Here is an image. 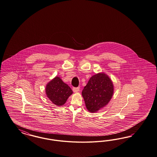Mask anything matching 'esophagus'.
Returning a JSON list of instances; mask_svg holds the SVG:
<instances>
[{"instance_id": "34e87169", "label": "esophagus", "mask_w": 157, "mask_h": 157, "mask_svg": "<svg viewBox=\"0 0 157 157\" xmlns=\"http://www.w3.org/2000/svg\"><path fill=\"white\" fill-rule=\"evenodd\" d=\"M79 90H80L79 87H73V88H72V90H73V92H75V93L79 92Z\"/></svg>"}]
</instances>
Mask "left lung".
I'll return each mask as SVG.
<instances>
[{
    "label": "left lung",
    "instance_id": "left-lung-1",
    "mask_svg": "<svg viewBox=\"0 0 157 157\" xmlns=\"http://www.w3.org/2000/svg\"><path fill=\"white\" fill-rule=\"evenodd\" d=\"M113 92L111 80L107 75L99 73L90 78L82 92V95L87 109L91 113H94L108 104Z\"/></svg>",
    "mask_w": 157,
    "mask_h": 157
}]
</instances>
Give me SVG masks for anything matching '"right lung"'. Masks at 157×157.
Listing matches in <instances>:
<instances>
[{
    "label": "right lung",
    "mask_w": 157,
    "mask_h": 157,
    "mask_svg": "<svg viewBox=\"0 0 157 157\" xmlns=\"http://www.w3.org/2000/svg\"><path fill=\"white\" fill-rule=\"evenodd\" d=\"M46 93L55 105H63L72 94V90L59 77H56L47 85Z\"/></svg>",
    "instance_id": "obj_1"
}]
</instances>
